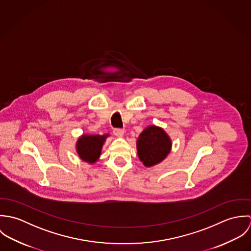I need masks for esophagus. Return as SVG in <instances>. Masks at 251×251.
Listing matches in <instances>:
<instances>
[{"instance_id":"34e87169","label":"esophagus","mask_w":251,"mask_h":251,"mask_svg":"<svg viewBox=\"0 0 251 251\" xmlns=\"http://www.w3.org/2000/svg\"><path fill=\"white\" fill-rule=\"evenodd\" d=\"M113 132H114V134H115L117 137H119V138L123 137L124 134H125V130H124V129H121V128H116V129H114Z\"/></svg>"}]
</instances>
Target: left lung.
Segmentation results:
<instances>
[{
    "instance_id": "1",
    "label": "left lung",
    "mask_w": 251,
    "mask_h": 251,
    "mask_svg": "<svg viewBox=\"0 0 251 251\" xmlns=\"http://www.w3.org/2000/svg\"><path fill=\"white\" fill-rule=\"evenodd\" d=\"M136 149L144 166L152 167L163 161L171 152L172 140L162 127L151 125L140 133Z\"/></svg>"
}]
</instances>
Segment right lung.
I'll return each instance as SVG.
<instances>
[{"label": "right lung", "mask_w": 251, "mask_h": 251, "mask_svg": "<svg viewBox=\"0 0 251 251\" xmlns=\"http://www.w3.org/2000/svg\"><path fill=\"white\" fill-rule=\"evenodd\" d=\"M110 134H82L75 145L76 152L81 160L89 164L96 163L101 154L102 147Z\"/></svg>", "instance_id": "obj_1"}]
</instances>
